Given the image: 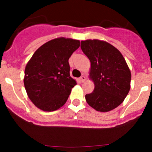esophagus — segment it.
Returning a JSON list of instances; mask_svg holds the SVG:
<instances>
[{
    "mask_svg": "<svg viewBox=\"0 0 152 152\" xmlns=\"http://www.w3.org/2000/svg\"><path fill=\"white\" fill-rule=\"evenodd\" d=\"M80 81H81V82L83 83V82H84L85 81H86V77H85L84 76H81V77H80Z\"/></svg>",
    "mask_w": 152,
    "mask_h": 152,
    "instance_id": "34e87169",
    "label": "esophagus"
}]
</instances>
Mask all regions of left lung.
<instances>
[{
  "mask_svg": "<svg viewBox=\"0 0 152 152\" xmlns=\"http://www.w3.org/2000/svg\"><path fill=\"white\" fill-rule=\"evenodd\" d=\"M81 48L90 60L89 78L95 86L85 96L86 102L101 112L116 109L131 87L132 74L124 58L114 46L98 39L81 41Z\"/></svg>",
  "mask_w": 152,
  "mask_h": 152,
  "instance_id": "obj_1",
  "label": "left lung"
}]
</instances>
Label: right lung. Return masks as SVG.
<instances>
[{
    "label": "right lung",
    "instance_id": "obj_1",
    "mask_svg": "<svg viewBox=\"0 0 152 152\" xmlns=\"http://www.w3.org/2000/svg\"><path fill=\"white\" fill-rule=\"evenodd\" d=\"M80 46L72 38H54L35 51L25 69L23 82L26 93L36 107L53 111L66 104L76 85L70 76L69 59Z\"/></svg>",
    "mask_w": 152,
    "mask_h": 152
}]
</instances>
